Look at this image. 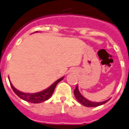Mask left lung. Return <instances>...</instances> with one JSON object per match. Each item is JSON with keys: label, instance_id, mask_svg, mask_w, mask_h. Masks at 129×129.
Instances as JSON below:
<instances>
[{"label": "left lung", "instance_id": "left-lung-1", "mask_svg": "<svg viewBox=\"0 0 129 129\" xmlns=\"http://www.w3.org/2000/svg\"><path fill=\"white\" fill-rule=\"evenodd\" d=\"M74 95H75V97L77 99V101L80 102V103H81V104H83V106H86V107H96V106H99L105 104L106 102H107L110 100V99H108V100H106L105 101L100 102H92V101H89L87 99H85L84 96H83V95L80 93V92L79 91V89H78V85L76 86L75 89H74Z\"/></svg>", "mask_w": 129, "mask_h": 129}]
</instances>
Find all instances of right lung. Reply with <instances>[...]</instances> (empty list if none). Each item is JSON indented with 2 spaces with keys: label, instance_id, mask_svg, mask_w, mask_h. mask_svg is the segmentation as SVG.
Returning a JSON list of instances; mask_svg holds the SVG:
<instances>
[{
  "label": "right lung",
  "instance_id": "obj_1",
  "mask_svg": "<svg viewBox=\"0 0 129 129\" xmlns=\"http://www.w3.org/2000/svg\"><path fill=\"white\" fill-rule=\"evenodd\" d=\"M38 31H36V33H38ZM63 78L64 77H62L61 78L55 81L51 86H49L48 88L40 91V92H38V93H26L21 92V91L16 89L13 86V85L11 83V82H10V85L14 92L19 98H21V99L24 100V101L32 102V103H41V102L47 101V100H48L49 98L51 97L53 93L54 90H55V88L57 86V83L60 82L61 80H63Z\"/></svg>",
  "mask_w": 129,
  "mask_h": 129
}]
</instances>
